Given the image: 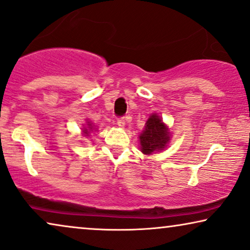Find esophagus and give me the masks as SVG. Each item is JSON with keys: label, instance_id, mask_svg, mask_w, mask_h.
<instances>
[{"label": "esophagus", "instance_id": "esophagus-1", "mask_svg": "<svg viewBox=\"0 0 250 250\" xmlns=\"http://www.w3.org/2000/svg\"><path fill=\"white\" fill-rule=\"evenodd\" d=\"M116 125H118L120 128H125V120L123 118L118 119V121H116Z\"/></svg>", "mask_w": 250, "mask_h": 250}]
</instances>
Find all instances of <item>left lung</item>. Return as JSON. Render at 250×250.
Returning <instances> with one entry per match:
<instances>
[{
  "label": "left lung",
  "mask_w": 250,
  "mask_h": 250,
  "mask_svg": "<svg viewBox=\"0 0 250 250\" xmlns=\"http://www.w3.org/2000/svg\"><path fill=\"white\" fill-rule=\"evenodd\" d=\"M138 138L141 152L145 155H151L168 147L171 134L161 116L156 113H152L145 123L144 130L139 134Z\"/></svg>",
  "instance_id": "obj_1"
}]
</instances>
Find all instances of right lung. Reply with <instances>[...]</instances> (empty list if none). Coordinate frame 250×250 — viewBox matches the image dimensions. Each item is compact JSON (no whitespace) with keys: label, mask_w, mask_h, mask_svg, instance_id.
I'll return each instance as SVG.
<instances>
[{"label":"right lung","mask_w":250,"mask_h":250,"mask_svg":"<svg viewBox=\"0 0 250 250\" xmlns=\"http://www.w3.org/2000/svg\"><path fill=\"white\" fill-rule=\"evenodd\" d=\"M82 129V134L84 135V137H89V135H90V132L92 131H97V127L94 125V123H91V121H89V120H85V125H83V128Z\"/></svg>","instance_id":"add662e5"}]
</instances>
